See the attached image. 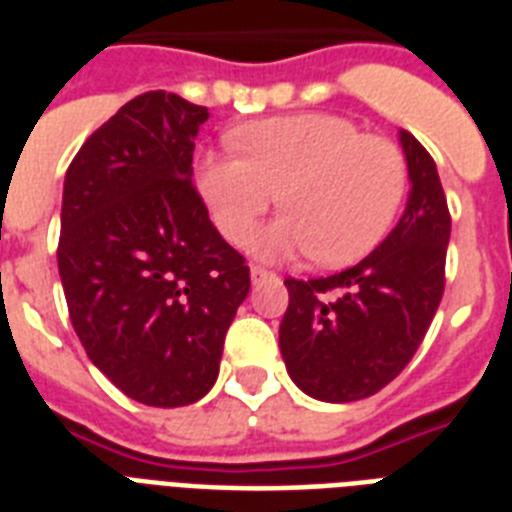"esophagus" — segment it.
Masks as SVG:
<instances>
[{
	"instance_id": "34e87169",
	"label": "esophagus",
	"mask_w": 512,
	"mask_h": 512,
	"mask_svg": "<svg viewBox=\"0 0 512 512\" xmlns=\"http://www.w3.org/2000/svg\"><path fill=\"white\" fill-rule=\"evenodd\" d=\"M249 276H252V284H260V281L273 279L271 271H265V268H257V265H252V268H249Z\"/></svg>"
}]
</instances>
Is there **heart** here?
I'll return each instance as SVG.
<instances>
[{
  "mask_svg": "<svg viewBox=\"0 0 512 512\" xmlns=\"http://www.w3.org/2000/svg\"><path fill=\"white\" fill-rule=\"evenodd\" d=\"M241 154L209 151L199 191L225 239L244 244L279 201L287 215L252 249L265 260L311 255L329 268L358 263L396 220L406 191L404 156L337 114H289L244 124Z\"/></svg>",
  "mask_w": 512,
  "mask_h": 512,
  "instance_id": "1",
  "label": "heart"
}]
</instances>
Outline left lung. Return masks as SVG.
Returning <instances> with one entry per match:
<instances>
[{"instance_id": "1", "label": "left lung", "mask_w": 512, "mask_h": 512, "mask_svg": "<svg viewBox=\"0 0 512 512\" xmlns=\"http://www.w3.org/2000/svg\"><path fill=\"white\" fill-rule=\"evenodd\" d=\"M409 199L396 228L348 271L287 279L289 308L279 327L281 358L297 388L329 404L374 396L420 348L444 295L452 217L436 162L409 132H398Z\"/></svg>"}]
</instances>
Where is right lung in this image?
I'll return each instance as SVG.
<instances>
[{"instance_id":"add662e5","label":"right lung","mask_w":512,"mask_h":512,"mask_svg":"<svg viewBox=\"0 0 512 512\" xmlns=\"http://www.w3.org/2000/svg\"><path fill=\"white\" fill-rule=\"evenodd\" d=\"M207 119L172 92L138 95L63 183L58 271L76 337L124 396L162 409L207 396L249 292L244 257L191 183Z\"/></svg>"}]
</instances>
